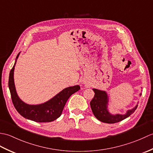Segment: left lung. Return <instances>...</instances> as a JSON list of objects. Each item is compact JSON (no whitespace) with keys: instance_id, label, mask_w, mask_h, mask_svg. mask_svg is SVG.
<instances>
[{"instance_id":"8db88e82","label":"left lung","mask_w":153,"mask_h":153,"mask_svg":"<svg viewBox=\"0 0 153 153\" xmlns=\"http://www.w3.org/2000/svg\"><path fill=\"white\" fill-rule=\"evenodd\" d=\"M93 90L95 92V95L91 101L90 102L91 108L94 116L102 122L107 123L119 122L132 114L137 107V105H136L135 108L128 110V112L124 115L110 114L107 109L108 100L106 93L96 89H93ZM141 95V94H140V95Z\"/></svg>"}]
</instances>
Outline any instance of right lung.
<instances>
[{"label":"right lung","mask_w":153,"mask_h":153,"mask_svg":"<svg viewBox=\"0 0 153 153\" xmlns=\"http://www.w3.org/2000/svg\"><path fill=\"white\" fill-rule=\"evenodd\" d=\"M19 53L17 55L14 66L10 71L8 87L12 103L18 113L25 118L37 122H50L59 118L68 99L80 89L79 85L69 87L63 89L48 101L38 105H30L19 98L15 89L14 70Z\"/></svg>","instance_id":"1"}]
</instances>
